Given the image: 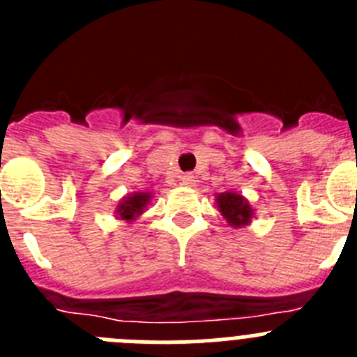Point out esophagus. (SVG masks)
I'll list each match as a JSON object with an SVG mask.
<instances>
[{
    "mask_svg": "<svg viewBox=\"0 0 357 357\" xmlns=\"http://www.w3.org/2000/svg\"><path fill=\"white\" fill-rule=\"evenodd\" d=\"M181 181H182V185H185V188H193L195 182H197L191 173H184V175L181 176Z\"/></svg>",
    "mask_w": 357,
    "mask_h": 357,
    "instance_id": "1",
    "label": "esophagus"
}]
</instances>
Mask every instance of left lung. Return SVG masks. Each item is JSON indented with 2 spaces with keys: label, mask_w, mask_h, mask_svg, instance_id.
Here are the masks:
<instances>
[{
  "label": "left lung",
  "mask_w": 357,
  "mask_h": 357,
  "mask_svg": "<svg viewBox=\"0 0 357 357\" xmlns=\"http://www.w3.org/2000/svg\"><path fill=\"white\" fill-rule=\"evenodd\" d=\"M216 206L218 211L227 220V223L234 227V229H241V227L248 225L254 220L255 213L254 207L250 206V202L243 197V195L236 193V191L218 193Z\"/></svg>",
  "instance_id": "1"
}]
</instances>
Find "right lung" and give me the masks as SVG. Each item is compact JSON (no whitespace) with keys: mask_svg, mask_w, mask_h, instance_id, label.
Instances as JSON below:
<instances>
[{"mask_svg":"<svg viewBox=\"0 0 357 357\" xmlns=\"http://www.w3.org/2000/svg\"><path fill=\"white\" fill-rule=\"evenodd\" d=\"M151 198L153 197H151V193H148V191L128 193L127 197H123L121 200H119L118 206H116V218L127 223L135 222V220L146 211V207L150 206Z\"/></svg>","mask_w":357,"mask_h":357,"instance_id":"add662e5","label":"right lung"}]
</instances>
